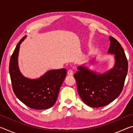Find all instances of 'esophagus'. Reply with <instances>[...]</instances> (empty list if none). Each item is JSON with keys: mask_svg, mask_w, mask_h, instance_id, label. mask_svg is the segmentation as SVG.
I'll return each instance as SVG.
<instances>
[{"mask_svg": "<svg viewBox=\"0 0 133 133\" xmlns=\"http://www.w3.org/2000/svg\"><path fill=\"white\" fill-rule=\"evenodd\" d=\"M67 75L69 76H73V71L71 70H69L67 71Z\"/></svg>", "mask_w": 133, "mask_h": 133, "instance_id": "esophagus-1", "label": "esophagus"}]
</instances>
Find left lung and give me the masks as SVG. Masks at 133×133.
<instances>
[{"label": "left lung", "instance_id": "left-lung-1", "mask_svg": "<svg viewBox=\"0 0 133 133\" xmlns=\"http://www.w3.org/2000/svg\"><path fill=\"white\" fill-rule=\"evenodd\" d=\"M109 39L108 53L114 55V67L105 73L98 74L88 67L80 66L74 75L80 98L91 107L105 106L118 97L127 74L128 62L122 46L112 36Z\"/></svg>", "mask_w": 133, "mask_h": 133}]
</instances>
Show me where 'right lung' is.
I'll list each match as a JSON object with an SVG mask.
<instances>
[{"label":"right lung","mask_w":133,"mask_h":133,"mask_svg":"<svg viewBox=\"0 0 133 133\" xmlns=\"http://www.w3.org/2000/svg\"><path fill=\"white\" fill-rule=\"evenodd\" d=\"M18 43L11 56L9 73L13 90L16 96L27 106L33 109L44 110L53 106L57 100L60 87L66 76V70L61 69L47 71L37 79L25 77L18 66L20 44Z\"/></svg>","instance_id":"1"}]
</instances>
